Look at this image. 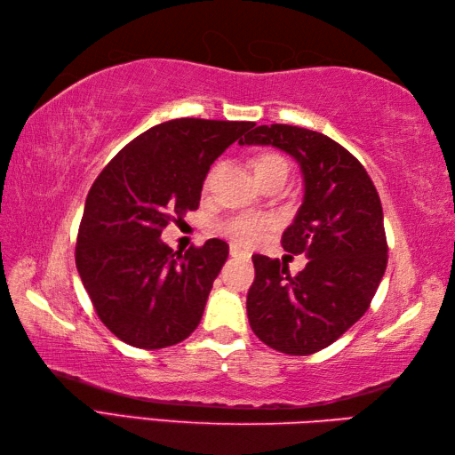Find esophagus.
Segmentation results:
<instances>
[{"label":"esophagus","instance_id":"obj_1","mask_svg":"<svg viewBox=\"0 0 455 455\" xmlns=\"http://www.w3.org/2000/svg\"><path fill=\"white\" fill-rule=\"evenodd\" d=\"M230 256H235V258L238 256L240 258V256H248V252H244V250L238 248L236 244H230Z\"/></svg>","mask_w":455,"mask_h":455}]
</instances>
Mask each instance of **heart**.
Segmentation results:
<instances>
[{"instance_id":"b5f03b06","label":"heart","mask_w":455,"mask_h":455,"mask_svg":"<svg viewBox=\"0 0 455 455\" xmlns=\"http://www.w3.org/2000/svg\"><path fill=\"white\" fill-rule=\"evenodd\" d=\"M254 172H256V178L266 176V173H272V172H287V164L282 156H279V154L264 152L254 160ZM272 227H274V220L269 217L246 215V212H243V215H233L222 220L219 225V230L225 236L233 238L238 244H254L258 240H262L264 235Z\"/></svg>"}]
</instances>
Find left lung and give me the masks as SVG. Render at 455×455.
Returning a JSON list of instances; mask_svg holds the SVG:
<instances>
[{
  "mask_svg": "<svg viewBox=\"0 0 455 455\" xmlns=\"http://www.w3.org/2000/svg\"><path fill=\"white\" fill-rule=\"evenodd\" d=\"M240 144H272L299 162L305 199L282 236L283 250L307 254L291 275L277 258L254 254L246 311L254 334L289 355L336 342L370 308L387 267L383 209L362 162L326 134L291 124H259Z\"/></svg>",
  "mask_w": 455,
  "mask_h": 455,
  "instance_id": "left-lung-1",
  "label": "left lung"
}]
</instances>
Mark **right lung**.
I'll return each instance as SVG.
<instances>
[{"instance_id":"1","label":"right lung","mask_w":455,"mask_h":455,"mask_svg":"<svg viewBox=\"0 0 455 455\" xmlns=\"http://www.w3.org/2000/svg\"><path fill=\"white\" fill-rule=\"evenodd\" d=\"M256 123L173 119L139 134L93 181L76 240V267L100 321L142 350L196 331L228 244L173 252L162 230L199 207L211 164Z\"/></svg>"}]
</instances>
